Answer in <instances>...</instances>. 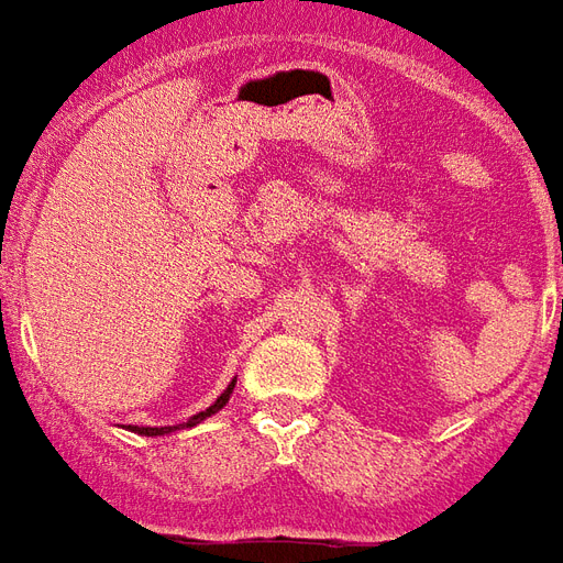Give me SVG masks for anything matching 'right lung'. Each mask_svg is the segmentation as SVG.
Masks as SVG:
<instances>
[{
	"label": "right lung",
	"instance_id": "add662e5",
	"mask_svg": "<svg viewBox=\"0 0 563 563\" xmlns=\"http://www.w3.org/2000/svg\"><path fill=\"white\" fill-rule=\"evenodd\" d=\"M234 383H238V377H234L232 383H229V386L222 389L220 398H217V401L210 404L208 410H201V413L189 416L186 422H180V424H165V428H150V424H129V431H135V434H141V437H165V434H172V431H180V428H192V424L205 422L208 416L220 413L222 407L229 404V398H232V391H234Z\"/></svg>",
	"mask_w": 563,
	"mask_h": 563
}]
</instances>
